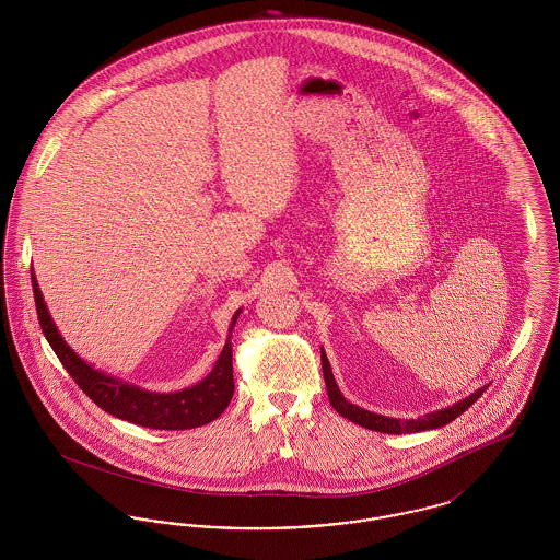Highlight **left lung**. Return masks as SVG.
<instances>
[{
    "instance_id": "8db88e82",
    "label": "left lung",
    "mask_w": 560,
    "mask_h": 560,
    "mask_svg": "<svg viewBox=\"0 0 560 560\" xmlns=\"http://www.w3.org/2000/svg\"><path fill=\"white\" fill-rule=\"evenodd\" d=\"M320 365H323V377H325V386H327V397L331 407L350 422L359 424V427L370 428L375 432H386V434H409V432H422V430H434V428L445 427L453 422L457 416H462L475 400H479L480 395L485 393L487 386H482L479 390H475L472 395H468L466 399L457 400L445 409H439V411H430L422 418H416V420H400V418H388V416H380V413H373L368 411L354 402L345 399V395L340 393L338 384H336V377L331 373V365L327 361V354L325 350L320 348Z\"/></svg>"
}]
</instances>
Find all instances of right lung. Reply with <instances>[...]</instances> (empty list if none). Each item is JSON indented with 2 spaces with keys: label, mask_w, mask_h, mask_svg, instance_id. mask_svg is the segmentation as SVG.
<instances>
[{
  "label": "right lung",
  "mask_w": 560,
  "mask_h": 560,
  "mask_svg": "<svg viewBox=\"0 0 560 560\" xmlns=\"http://www.w3.org/2000/svg\"><path fill=\"white\" fill-rule=\"evenodd\" d=\"M33 295L37 306V317L46 340L50 342L56 357L65 365L69 375L78 382L81 390L94 400L101 409L110 416L132 422L138 427L155 428V430H187V428L210 424L222 416L226 405L233 399L235 382H233V345L231 331L237 323L241 308L233 315L229 338L220 357L213 363L212 372L201 382L183 388L178 393H151L119 377L96 370L88 361L65 342L60 336L52 315L44 302L35 272H31Z\"/></svg>",
  "instance_id": "obj_1"
}]
</instances>
